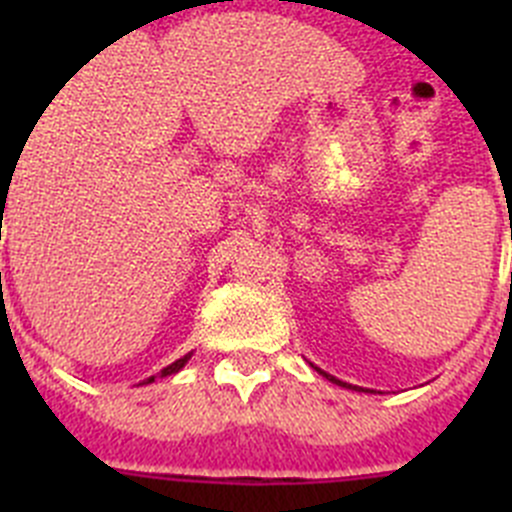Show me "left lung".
Returning <instances> with one entry per match:
<instances>
[{
	"mask_svg": "<svg viewBox=\"0 0 512 512\" xmlns=\"http://www.w3.org/2000/svg\"><path fill=\"white\" fill-rule=\"evenodd\" d=\"M315 369H318V366H315ZM320 374H323L325 379H328V382H333V384H338V387H351V390H356V392H374V390H364V387H354V384H348V382H341V379H336L333 377V374H328V372H323V369H318Z\"/></svg>",
	"mask_w": 512,
	"mask_h": 512,
	"instance_id": "obj_1",
	"label": "left lung"
}]
</instances>
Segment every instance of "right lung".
Segmentation results:
<instances>
[{"instance_id": "add662e5", "label": "right lung", "mask_w": 512, "mask_h": 512, "mask_svg": "<svg viewBox=\"0 0 512 512\" xmlns=\"http://www.w3.org/2000/svg\"><path fill=\"white\" fill-rule=\"evenodd\" d=\"M189 359H192V351H189V354H184L182 359H176L174 364H169V366H166V369H161V377H171V374H176V372H179V369H184V364H187ZM153 379H156V377H148L146 382H153Z\"/></svg>"}]
</instances>
